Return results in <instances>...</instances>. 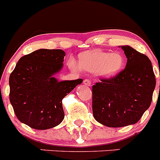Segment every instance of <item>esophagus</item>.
<instances>
[{
  "instance_id": "34e87169",
  "label": "esophagus",
  "mask_w": 160,
  "mask_h": 160,
  "mask_svg": "<svg viewBox=\"0 0 160 160\" xmlns=\"http://www.w3.org/2000/svg\"><path fill=\"white\" fill-rule=\"evenodd\" d=\"M83 83H84L85 86H87V87H90V85H91V82L89 79H85L83 81Z\"/></svg>"
}]
</instances>
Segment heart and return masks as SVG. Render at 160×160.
Returning <instances> with one entry per match:
<instances>
[{
  "label": "heart",
  "mask_w": 160,
  "mask_h": 160,
  "mask_svg": "<svg viewBox=\"0 0 160 160\" xmlns=\"http://www.w3.org/2000/svg\"><path fill=\"white\" fill-rule=\"evenodd\" d=\"M79 64L82 69L96 73L102 78H112L122 71L125 65V58L120 53L102 51H87L79 55ZM74 69L80 66L74 62H70Z\"/></svg>",
  "instance_id": "obj_1"
}]
</instances>
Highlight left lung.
Instances as JSON below:
<instances>
[{"label":"left lung","instance_id":"8db88e82","mask_svg":"<svg viewBox=\"0 0 160 160\" xmlns=\"http://www.w3.org/2000/svg\"><path fill=\"white\" fill-rule=\"evenodd\" d=\"M121 48L128 58L125 69L92 87L94 118L109 128L136 123L152 103L156 83L148 57L129 46Z\"/></svg>","mask_w":160,"mask_h":160}]
</instances>
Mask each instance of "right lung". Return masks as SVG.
Instances as JSON below:
<instances>
[{
  "label": "right lung",
  "mask_w": 160,
  "mask_h": 160,
  "mask_svg": "<svg viewBox=\"0 0 160 160\" xmlns=\"http://www.w3.org/2000/svg\"><path fill=\"white\" fill-rule=\"evenodd\" d=\"M65 56L62 49H40L19 59L9 76V100L20 122L37 130L62 122L63 98L82 82V78L59 82L53 77Z\"/></svg>",
  "instance_id": "add662e5"
}]
</instances>
